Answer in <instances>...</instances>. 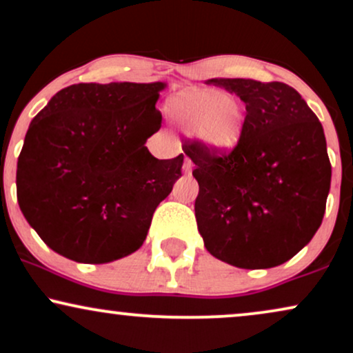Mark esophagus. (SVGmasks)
<instances>
[{"instance_id": "34e87169", "label": "esophagus", "mask_w": 353, "mask_h": 353, "mask_svg": "<svg viewBox=\"0 0 353 353\" xmlns=\"http://www.w3.org/2000/svg\"><path fill=\"white\" fill-rule=\"evenodd\" d=\"M192 168H194V163L190 161V158H185L184 159V164H182V169H184L185 174H190L192 172Z\"/></svg>"}]
</instances>
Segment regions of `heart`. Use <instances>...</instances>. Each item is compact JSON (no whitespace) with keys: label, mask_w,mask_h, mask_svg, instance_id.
<instances>
[{"label":"heart","mask_w":353,"mask_h":353,"mask_svg":"<svg viewBox=\"0 0 353 353\" xmlns=\"http://www.w3.org/2000/svg\"><path fill=\"white\" fill-rule=\"evenodd\" d=\"M165 110L177 125L214 151L235 150L243 138L245 110L233 93L188 88L165 101Z\"/></svg>","instance_id":"heart-1"}]
</instances>
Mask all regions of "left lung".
Listing matches in <instances>:
<instances>
[{"mask_svg":"<svg viewBox=\"0 0 353 353\" xmlns=\"http://www.w3.org/2000/svg\"><path fill=\"white\" fill-rule=\"evenodd\" d=\"M245 101L243 138L219 152L201 139L182 150L199 182L195 220L207 252L245 270L273 268L311 241L324 219L330 168L321 121L283 82L212 79Z\"/></svg>","mask_w":353,"mask_h":353,"instance_id":"left-lung-1","label":"left lung"}]
</instances>
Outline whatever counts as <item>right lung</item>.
<instances>
[{"mask_svg":"<svg viewBox=\"0 0 353 353\" xmlns=\"http://www.w3.org/2000/svg\"><path fill=\"white\" fill-rule=\"evenodd\" d=\"M164 87L75 83L31 121L16 192L29 225L55 253L100 265L146 240L184 163V154L158 159L144 146L161 128L154 105Z\"/></svg>","mask_w":353,"mask_h":353,"instance_id":"add662e5","label":"right lung"}]
</instances>
